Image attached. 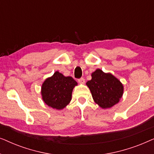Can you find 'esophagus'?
I'll return each instance as SVG.
<instances>
[{
  "mask_svg": "<svg viewBox=\"0 0 154 154\" xmlns=\"http://www.w3.org/2000/svg\"><path fill=\"white\" fill-rule=\"evenodd\" d=\"M79 83L80 84H85V79H83V78H81V79H79Z\"/></svg>",
  "mask_w": 154,
  "mask_h": 154,
  "instance_id": "1",
  "label": "esophagus"
}]
</instances>
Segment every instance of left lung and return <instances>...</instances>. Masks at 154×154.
Instances as JSON below:
<instances>
[{
	"instance_id": "8db88e82",
	"label": "left lung",
	"mask_w": 154,
	"mask_h": 154,
	"mask_svg": "<svg viewBox=\"0 0 154 154\" xmlns=\"http://www.w3.org/2000/svg\"><path fill=\"white\" fill-rule=\"evenodd\" d=\"M91 76L92 79L86 85L96 104L102 109H109L119 102L123 94L124 87L116 77L100 69L92 72Z\"/></svg>"
}]
</instances>
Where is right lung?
<instances>
[{"label": "right lung", "mask_w": 154, "mask_h": 154, "mask_svg": "<svg viewBox=\"0 0 154 154\" xmlns=\"http://www.w3.org/2000/svg\"><path fill=\"white\" fill-rule=\"evenodd\" d=\"M77 85L72 77L65 76L57 71L42 84V99L48 106L62 110L70 103L73 90Z\"/></svg>", "instance_id": "right-lung-1"}]
</instances>
